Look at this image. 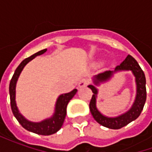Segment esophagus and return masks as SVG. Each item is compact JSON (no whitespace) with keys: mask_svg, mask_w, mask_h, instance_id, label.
<instances>
[{"mask_svg":"<svg viewBox=\"0 0 152 152\" xmlns=\"http://www.w3.org/2000/svg\"><path fill=\"white\" fill-rule=\"evenodd\" d=\"M88 85H89V80L82 79L80 80L79 84H78V87L79 88H83V87H86Z\"/></svg>","mask_w":152,"mask_h":152,"instance_id":"esophagus-1","label":"esophagus"}]
</instances>
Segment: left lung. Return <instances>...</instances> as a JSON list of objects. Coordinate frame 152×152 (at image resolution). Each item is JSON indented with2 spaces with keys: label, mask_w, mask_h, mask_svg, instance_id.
I'll return each mask as SVG.
<instances>
[{
  "label": "left lung",
  "mask_w": 152,
  "mask_h": 152,
  "mask_svg": "<svg viewBox=\"0 0 152 152\" xmlns=\"http://www.w3.org/2000/svg\"><path fill=\"white\" fill-rule=\"evenodd\" d=\"M128 70L131 71L135 77L136 95L133 104L128 111L117 117L111 118L104 116L99 112L96 107V98L98 93L96 86L109 81L115 73ZM92 80L94 85H89L88 86L94 93L91 101L89 102V109L93 117L99 124L108 129H119L132 121H135L140 115L147 99L146 77L139 64L131 55H128L121 65L116 66L114 71H106L104 72L98 74L93 77Z\"/></svg>",
  "instance_id": "obj_1"
}]
</instances>
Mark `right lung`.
I'll return each instance as SVG.
<instances>
[{
	"label": "right lung",
	"instance_id": "1",
	"mask_svg": "<svg viewBox=\"0 0 152 152\" xmlns=\"http://www.w3.org/2000/svg\"><path fill=\"white\" fill-rule=\"evenodd\" d=\"M46 51L47 49H45V50H40L37 53H34L33 55L25 58L15 70L14 76L12 77L10 83V88H9L10 96V105H11L12 112H13V114L15 118L17 119L19 124H21L25 129L35 133V134H40V135H51L59 130L63 125L65 117H66V106L68 104L70 100L72 99L77 92V89H75L69 93L60 94L55 102L54 112H53V115L50 117L45 119L40 122H33V121H28V119H26L19 112V110L17 107V103H16V100H15L16 99V85H17L18 77L20 76L22 71L24 68V66L30 61L34 59L37 56L43 54Z\"/></svg>",
	"mask_w": 152,
	"mask_h": 152
}]
</instances>
